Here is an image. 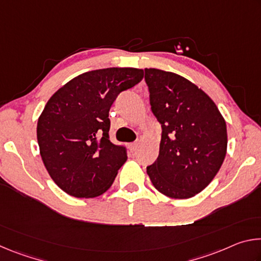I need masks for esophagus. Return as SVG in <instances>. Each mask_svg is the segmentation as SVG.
Segmentation results:
<instances>
[{
    "label": "esophagus",
    "instance_id": "obj_1",
    "mask_svg": "<svg viewBox=\"0 0 261 261\" xmlns=\"http://www.w3.org/2000/svg\"><path fill=\"white\" fill-rule=\"evenodd\" d=\"M129 147H130V149H131V151H132V152H134V151H135V149H136V147H137V141H135V143H131V144L129 145Z\"/></svg>",
    "mask_w": 261,
    "mask_h": 261
}]
</instances>
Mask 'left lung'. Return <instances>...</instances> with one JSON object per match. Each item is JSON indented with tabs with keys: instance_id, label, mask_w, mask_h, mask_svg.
I'll use <instances>...</instances> for the list:
<instances>
[{
	"instance_id": "obj_1",
	"label": "left lung",
	"mask_w": 261,
	"mask_h": 261,
	"mask_svg": "<svg viewBox=\"0 0 261 261\" xmlns=\"http://www.w3.org/2000/svg\"><path fill=\"white\" fill-rule=\"evenodd\" d=\"M151 110L161 124L159 156L147 174L158 191L187 199L218 174L227 152V126L218 107L188 79L145 69Z\"/></svg>"
}]
</instances>
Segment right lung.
Segmentation results:
<instances>
[{"mask_svg": "<svg viewBox=\"0 0 261 261\" xmlns=\"http://www.w3.org/2000/svg\"><path fill=\"white\" fill-rule=\"evenodd\" d=\"M143 77V70L135 68L93 70L48 100L38 121V144L47 171L64 192L94 198L112 187L127 149L110 141L109 109Z\"/></svg>", "mask_w": 261, "mask_h": 261, "instance_id": "right-lung-1", "label": "right lung"}]
</instances>
